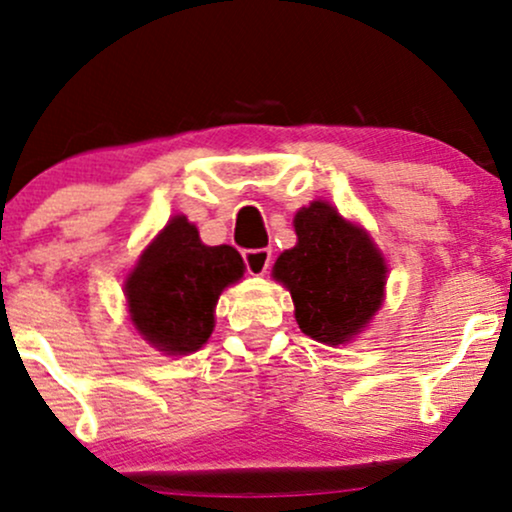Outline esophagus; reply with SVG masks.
<instances>
[{
  "label": "esophagus",
  "mask_w": 512,
  "mask_h": 512,
  "mask_svg": "<svg viewBox=\"0 0 512 512\" xmlns=\"http://www.w3.org/2000/svg\"><path fill=\"white\" fill-rule=\"evenodd\" d=\"M243 262H245V269H248V274L264 276L271 264V250L269 248L243 250Z\"/></svg>",
  "instance_id": "obj_1"
}]
</instances>
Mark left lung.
<instances>
[{
  "mask_svg": "<svg viewBox=\"0 0 512 512\" xmlns=\"http://www.w3.org/2000/svg\"><path fill=\"white\" fill-rule=\"evenodd\" d=\"M297 245L274 264V278L290 290L295 319L309 338L342 345L378 312L385 260L364 229L345 222L328 203L295 215Z\"/></svg>",
  "mask_w": 512,
  "mask_h": 512,
  "instance_id": "1",
  "label": "left lung"
}]
</instances>
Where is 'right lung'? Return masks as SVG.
Here are the masks:
<instances>
[{
  "instance_id": "right-lung-1",
  "label": "right lung",
  "mask_w": 512,
  "mask_h": 512,
  "mask_svg": "<svg viewBox=\"0 0 512 512\" xmlns=\"http://www.w3.org/2000/svg\"><path fill=\"white\" fill-rule=\"evenodd\" d=\"M241 276L243 260L231 245L208 248L189 219L174 217L127 278L129 314L160 352H196L215 328L219 293Z\"/></svg>"
}]
</instances>
